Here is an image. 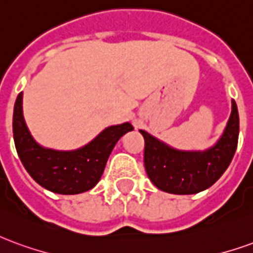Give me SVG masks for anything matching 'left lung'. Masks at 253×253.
I'll return each instance as SVG.
<instances>
[{"instance_id": "1", "label": "left lung", "mask_w": 253, "mask_h": 253, "mask_svg": "<svg viewBox=\"0 0 253 253\" xmlns=\"http://www.w3.org/2000/svg\"><path fill=\"white\" fill-rule=\"evenodd\" d=\"M239 111L232 100V112L217 143L203 152L177 150L139 130L145 139V169L159 190L190 195L211 187L233 159L239 141Z\"/></svg>"}]
</instances>
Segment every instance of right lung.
Instances as JSON below:
<instances>
[{
	"instance_id": "1",
	"label": "right lung",
	"mask_w": 253,
	"mask_h": 253,
	"mask_svg": "<svg viewBox=\"0 0 253 253\" xmlns=\"http://www.w3.org/2000/svg\"><path fill=\"white\" fill-rule=\"evenodd\" d=\"M131 130L132 126L126 122L107 127L93 141L77 150L47 149L36 142L25 125L23 92L14 103L13 138L20 160L38 184L57 194L74 195L93 188L116 142Z\"/></svg>"
}]
</instances>
